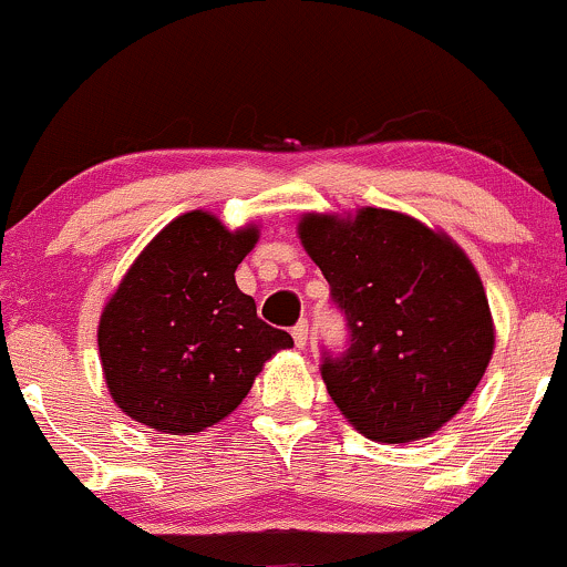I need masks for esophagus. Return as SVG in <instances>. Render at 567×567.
Returning <instances> with one entry per match:
<instances>
[{"label":"esophagus","instance_id":"34e87169","mask_svg":"<svg viewBox=\"0 0 567 567\" xmlns=\"http://www.w3.org/2000/svg\"><path fill=\"white\" fill-rule=\"evenodd\" d=\"M290 333H292V341H296V347L303 349L306 341H309V322L301 320V322L296 324V328L290 330Z\"/></svg>","mask_w":567,"mask_h":567}]
</instances>
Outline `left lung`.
I'll return each mask as SVG.
<instances>
[{
	"instance_id": "8db88e82",
	"label": "left lung",
	"mask_w": 567,
	"mask_h": 567,
	"mask_svg": "<svg viewBox=\"0 0 567 567\" xmlns=\"http://www.w3.org/2000/svg\"><path fill=\"white\" fill-rule=\"evenodd\" d=\"M298 234L347 317V351H324L320 368L336 405L370 440L437 432L477 389L496 343L466 252L381 207L354 218L306 213Z\"/></svg>"
}]
</instances>
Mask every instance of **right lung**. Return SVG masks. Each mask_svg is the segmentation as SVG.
<instances>
[{"instance_id": "1", "label": "right lung", "mask_w": 567, "mask_h": 567, "mask_svg": "<svg viewBox=\"0 0 567 567\" xmlns=\"http://www.w3.org/2000/svg\"><path fill=\"white\" fill-rule=\"evenodd\" d=\"M258 243L192 210L135 258L101 315L97 351L114 402L165 434L218 424L250 392L264 362L292 338L256 315L234 271Z\"/></svg>"}]
</instances>
